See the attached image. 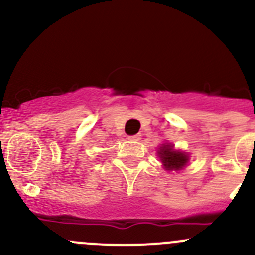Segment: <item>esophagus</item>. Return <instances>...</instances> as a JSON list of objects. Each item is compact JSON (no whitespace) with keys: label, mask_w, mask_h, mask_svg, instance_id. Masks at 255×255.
I'll return each instance as SVG.
<instances>
[{"label":"esophagus","mask_w":255,"mask_h":255,"mask_svg":"<svg viewBox=\"0 0 255 255\" xmlns=\"http://www.w3.org/2000/svg\"><path fill=\"white\" fill-rule=\"evenodd\" d=\"M140 137H142L140 134H135V135H130V137H128V139L132 140V142H139Z\"/></svg>","instance_id":"obj_1"}]
</instances>
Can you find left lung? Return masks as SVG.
<instances>
[{
  "label": "left lung",
  "mask_w": 255,
  "mask_h": 255,
  "mask_svg": "<svg viewBox=\"0 0 255 255\" xmlns=\"http://www.w3.org/2000/svg\"><path fill=\"white\" fill-rule=\"evenodd\" d=\"M158 156L165 170H181L189 163V154L175 150L169 143L161 144L158 150Z\"/></svg>",
  "instance_id": "8db88e82"
}]
</instances>
